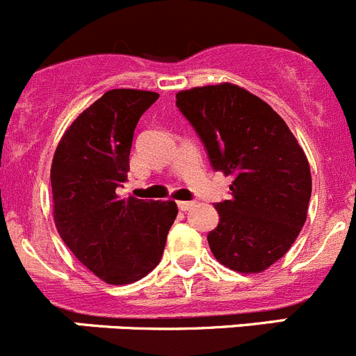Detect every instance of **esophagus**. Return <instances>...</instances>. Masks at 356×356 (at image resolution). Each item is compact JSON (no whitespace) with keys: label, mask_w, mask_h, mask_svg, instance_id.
Instances as JSON below:
<instances>
[{"label":"esophagus","mask_w":356,"mask_h":356,"mask_svg":"<svg viewBox=\"0 0 356 356\" xmlns=\"http://www.w3.org/2000/svg\"><path fill=\"white\" fill-rule=\"evenodd\" d=\"M193 205H195V202H186V200L177 202V207L181 209V211H188V209H191Z\"/></svg>","instance_id":"esophagus-1"}]
</instances>
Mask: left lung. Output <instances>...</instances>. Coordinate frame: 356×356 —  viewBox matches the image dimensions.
I'll return each mask as SVG.
<instances>
[{"instance_id": "obj_1", "label": "left lung", "mask_w": 356, "mask_h": 356, "mask_svg": "<svg viewBox=\"0 0 356 356\" xmlns=\"http://www.w3.org/2000/svg\"><path fill=\"white\" fill-rule=\"evenodd\" d=\"M175 98L212 168L234 177L230 200L216 204L212 254L235 272H264L286 254L307 218L313 182L304 149L283 118L244 88L223 82Z\"/></svg>"}]
</instances>
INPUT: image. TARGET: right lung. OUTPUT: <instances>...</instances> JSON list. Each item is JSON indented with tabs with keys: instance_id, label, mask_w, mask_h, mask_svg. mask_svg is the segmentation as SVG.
<instances>
[{
	"instance_id": "1",
	"label": "right lung",
	"mask_w": 356,
	"mask_h": 356,
	"mask_svg": "<svg viewBox=\"0 0 356 356\" xmlns=\"http://www.w3.org/2000/svg\"><path fill=\"white\" fill-rule=\"evenodd\" d=\"M159 98L111 89L70 124L51 167L54 223L77 260L108 284H129L159 264L177 216L175 202L119 197L133 131Z\"/></svg>"
}]
</instances>
